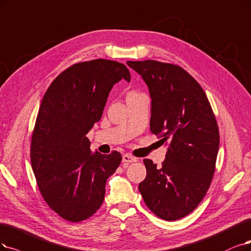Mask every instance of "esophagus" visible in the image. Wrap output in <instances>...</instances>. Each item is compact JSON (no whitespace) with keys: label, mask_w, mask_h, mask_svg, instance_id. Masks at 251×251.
<instances>
[{"label":"esophagus","mask_w":251,"mask_h":251,"mask_svg":"<svg viewBox=\"0 0 251 251\" xmlns=\"http://www.w3.org/2000/svg\"><path fill=\"white\" fill-rule=\"evenodd\" d=\"M136 161H137V158H135V157L131 156L130 154H124L123 155V162L125 164H129V163L136 162Z\"/></svg>","instance_id":"esophagus-1"}]
</instances>
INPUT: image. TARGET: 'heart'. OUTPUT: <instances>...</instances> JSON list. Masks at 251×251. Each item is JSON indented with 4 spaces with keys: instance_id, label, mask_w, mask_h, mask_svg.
Segmentation results:
<instances>
[{
    "instance_id": "heart-1",
    "label": "heart",
    "mask_w": 251,
    "mask_h": 251,
    "mask_svg": "<svg viewBox=\"0 0 251 251\" xmlns=\"http://www.w3.org/2000/svg\"><path fill=\"white\" fill-rule=\"evenodd\" d=\"M132 94H136V93L135 92H130V93H128V95H132ZM127 95V96H128Z\"/></svg>"
}]
</instances>
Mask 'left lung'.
<instances>
[{
	"label": "left lung",
	"mask_w": 251,
	"mask_h": 251,
	"mask_svg": "<svg viewBox=\"0 0 251 251\" xmlns=\"http://www.w3.org/2000/svg\"><path fill=\"white\" fill-rule=\"evenodd\" d=\"M127 65L149 87L150 131L170 144L157 166L144 159L146 179L138 185L147 207L161 219H181L205 198L216 168L219 129L200 83L179 65L154 60Z\"/></svg>",
	"instance_id": "8db88e82"
}]
</instances>
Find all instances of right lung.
<instances>
[{"label":"right lung","instance_id":"right-lung-1","mask_svg":"<svg viewBox=\"0 0 251 251\" xmlns=\"http://www.w3.org/2000/svg\"><path fill=\"white\" fill-rule=\"evenodd\" d=\"M122 78L130 80L122 63L80 62L60 73L42 98L31 140L32 169L43 200L68 221L95 214L107 178L122 161L117 151L92 154L86 136L101 119L111 88Z\"/></svg>","mask_w":251,"mask_h":251}]
</instances>
